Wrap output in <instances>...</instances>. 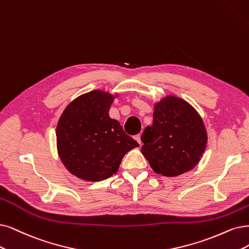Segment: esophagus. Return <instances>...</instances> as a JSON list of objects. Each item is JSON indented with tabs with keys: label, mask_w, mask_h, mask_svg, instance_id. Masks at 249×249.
<instances>
[{
	"label": "esophagus",
	"mask_w": 249,
	"mask_h": 249,
	"mask_svg": "<svg viewBox=\"0 0 249 249\" xmlns=\"http://www.w3.org/2000/svg\"><path fill=\"white\" fill-rule=\"evenodd\" d=\"M135 140L137 141V142H139L140 144H142V141H141V134H137V135H135Z\"/></svg>",
	"instance_id": "obj_1"
}]
</instances>
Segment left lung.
Wrapping results in <instances>:
<instances>
[{"mask_svg":"<svg viewBox=\"0 0 249 249\" xmlns=\"http://www.w3.org/2000/svg\"><path fill=\"white\" fill-rule=\"evenodd\" d=\"M154 121L142 135V152L156 173L177 177L199 162L207 143L202 119L187 101L174 96L154 108Z\"/></svg>","mask_w":249,"mask_h":249,"instance_id":"obj_1","label":"left lung"}]
</instances>
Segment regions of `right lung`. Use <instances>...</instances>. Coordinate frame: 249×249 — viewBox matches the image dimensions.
<instances>
[{
	"label": "right lung",
	"mask_w": 249,
	"mask_h": 249,
	"mask_svg": "<svg viewBox=\"0 0 249 249\" xmlns=\"http://www.w3.org/2000/svg\"><path fill=\"white\" fill-rule=\"evenodd\" d=\"M113 96L91 91L62 113L56 128L59 157L73 176L100 181L117 173L124 155L139 146L117 120L108 116Z\"/></svg>",
	"instance_id": "1"
}]
</instances>
